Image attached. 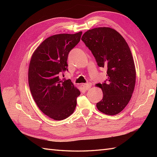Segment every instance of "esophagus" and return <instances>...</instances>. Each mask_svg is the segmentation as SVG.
I'll list each match as a JSON object with an SVG mask.
<instances>
[{
	"label": "esophagus",
	"mask_w": 157,
	"mask_h": 157,
	"mask_svg": "<svg viewBox=\"0 0 157 157\" xmlns=\"http://www.w3.org/2000/svg\"><path fill=\"white\" fill-rule=\"evenodd\" d=\"M91 86H92V84H90V83H88V84H84V87L86 89V90H89L90 88L91 87Z\"/></svg>",
	"instance_id": "1"
}]
</instances>
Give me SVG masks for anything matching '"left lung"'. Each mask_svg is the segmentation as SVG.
Segmentation results:
<instances>
[{
  "instance_id": "1",
  "label": "left lung",
  "mask_w": 157,
  "mask_h": 157,
  "mask_svg": "<svg viewBox=\"0 0 157 157\" xmlns=\"http://www.w3.org/2000/svg\"><path fill=\"white\" fill-rule=\"evenodd\" d=\"M82 40L98 65L107 69L106 82L96 84L103 92L96 107L106 115L118 114L128 105L136 84L134 61L128 43L118 32L106 27L89 29Z\"/></svg>"
}]
</instances>
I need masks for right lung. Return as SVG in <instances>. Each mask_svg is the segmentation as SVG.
<instances>
[{
  "mask_svg": "<svg viewBox=\"0 0 157 157\" xmlns=\"http://www.w3.org/2000/svg\"><path fill=\"white\" fill-rule=\"evenodd\" d=\"M82 34L50 36L36 49L29 63L28 82L32 97L40 111L55 120L71 115L80 94L70 79L61 80L59 75L68 71L69 52L80 41Z\"/></svg>",
  "mask_w": 157,
  "mask_h": 157,
  "instance_id": "1",
  "label": "right lung"
}]
</instances>
